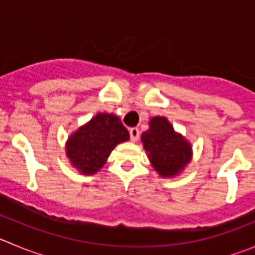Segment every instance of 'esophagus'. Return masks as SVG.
<instances>
[{
	"mask_svg": "<svg viewBox=\"0 0 255 255\" xmlns=\"http://www.w3.org/2000/svg\"><path fill=\"white\" fill-rule=\"evenodd\" d=\"M129 131H130V139H131V141L138 140L139 135H140V131H139L138 128H131Z\"/></svg>",
	"mask_w": 255,
	"mask_h": 255,
	"instance_id": "34e87169",
	"label": "esophagus"
}]
</instances>
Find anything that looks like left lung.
<instances>
[{
	"label": "left lung",
	"mask_w": 255,
	"mask_h": 255,
	"mask_svg": "<svg viewBox=\"0 0 255 255\" xmlns=\"http://www.w3.org/2000/svg\"><path fill=\"white\" fill-rule=\"evenodd\" d=\"M141 141L153 168L162 177L177 176L191 159L190 143L173 130L166 117H152Z\"/></svg>",
	"instance_id": "1"
}]
</instances>
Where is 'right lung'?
<instances>
[{
  "instance_id": "right-lung-1",
  "label": "right lung",
  "mask_w": 255,
  "mask_h": 255,
  "mask_svg": "<svg viewBox=\"0 0 255 255\" xmlns=\"http://www.w3.org/2000/svg\"><path fill=\"white\" fill-rule=\"evenodd\" d=\"M129 139V131L119 117L114 114L100 112L70 135L66 143V155L79 172L94 175L103 167L117 144Z\"/></svg>"
}]
</instances>
